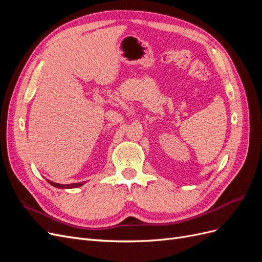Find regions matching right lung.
<instances>
[{"mask_svg": "<svg viewBox=\"0 0 262 262\" xmlns=\"http://www.w3.org/2000/svg\"><path fill=\"white\" fill-rule=\"evenodd\" d=\"M48 182L50 185H52L53 187H57V188H61V189H68V188H76V187H81L83 186L84 182H80V184H70V185H61V184H57V182H53V181H50L48 180Z\"/></svg>", "mask_w": 262, "mask_h": 262, "instance_id": "1", "label": "right lung"}]
</instances>
